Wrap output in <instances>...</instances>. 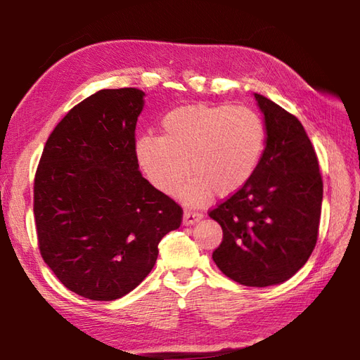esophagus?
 <instances>
[{"label":"esophagus","instance_id":"1","mask_svg":"<svg viewBox=\"0 0 360 360\" xmlns=\"http://www.w3.org/2000/svg\"><path fill=\"white\" fill-rule=\"evenodd\" d=\"M200 219H203V212L188 208V210L184 211V217H182V222H184V225H192L195 222H198Z\"/></svg>","mask_w":360,"mask_h":360}]
</instances>
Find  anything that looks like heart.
Segmentation results:
<instances>
[{
	"mask_svg": "<svg viewBox=\"0 0 360 360\" xmlns=\"http://www.w3.org/2000/svg\"><path fill=\"white\" fill-rule=\"evenodd\" d=\"M265 146V127L254 109L236 105H195L174 109L162 136L138 141L139 165L152 184L174 193L186 179L191 203L238 192L251 179Z\"/></svg>",
	"mask_w": 360,
	"mask_h": 360,
	"instance_id": "1",
	"label": "heart"
}]
</instances>
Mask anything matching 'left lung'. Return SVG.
<instances>
[{"label":"left lung","instance_id":"obj_1","mask_svg":"<svg viewBox=\"0 0 360 360\" xmlns=\"http://www.w3.org/2000/svg\"><path fill=\"white\" fill-rule=\"evenodd\" d=\"M266 146L245 186L210 210L222 241L212 252L225 276L249 288L284 283L318 241L322 178L311 141L294 114L255 94Z\"/></svg>","mask_w":360,"mask_h":360}]
</instances>
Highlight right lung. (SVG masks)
I'll use <instances>...</instances> for the list:
<instances>
[{
  "label": "right lung",
  "mask_w": 360,
  "mask_h": 360,
  "mask_svg": "<svg viewBox=\"0 0 360 360\" xmlns=\"http://www.w3.org/2000/svg\"><path fill=\"white\" fill-rule=\"evenodd\" d=\"M144 94L105 89L79 103L47 138L34 174L38 248L66 289L89 300L129 294L149 275L182 208L138 169Z\"/></svg>",
  "instance_id": "1"
}]
</instances>
